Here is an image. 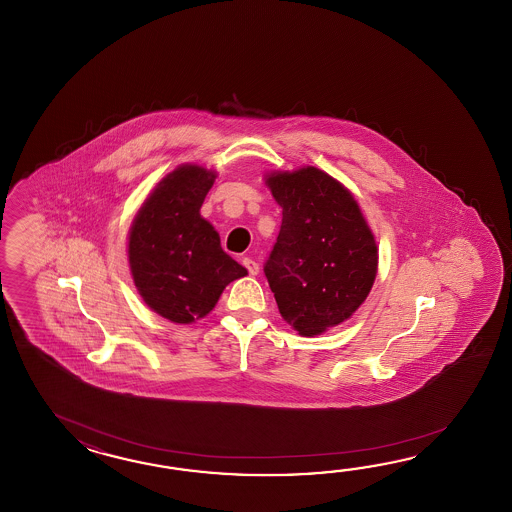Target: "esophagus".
I'll list each match as a JSON object with an SVG mask.
<instances>
[{
  "mask_svg": "<svg viewBox=\"0 0 512 512\" xmlns=\"http://www.w3.org/2000/svg\"><path fill=\"white\" fill-rule=\"evenodd\" d=\"M243 265H245V269H247L252 276H256V274L260 272V265H258L256 261L251 260V258H243Z\"/></svg>",
  "mask_w": 512,
  "mask_h": 512,
  "instance_id": "esophagus-1",
  "label": "esophagus"
}]
</instances>
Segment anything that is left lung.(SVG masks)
I'll return each instance as SVG.
<instances>
[{"mask_svg": "<svg viewBox=\"0 0 512 512\" xmlns=\"http://www.w3.org/2000/svg\"><path fill=\"white\" fill-rule=\"evenodd\" d=\"M282 229L265 276L283 320L302 337L346 322L368 298L379 247L357 199L316 166L265 175Z\"/></svg>", "mask_w": 512, "mask_h": 512, "instance_id": "left-lung-1", "label": "left lung"}]
</instances>
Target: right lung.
I'll use <instances>...</instances> for the list:
<instances>
[{
  "instance_id": "obj_1",
  "label": "right lung",
  "mask_w": 512,
  "mask_h": 512,
  "mask_svg": "<svg viewBox=\"0 0 512 512\" xmlns=\"http://www.w3.org/2000/svg\"><path fill=\"white\" fill-rule=\"evenodd\" d=\"M218 177L201 164H179L144 199L128 232L131 278L157 315L175 324L207 316L247 269L221 249L218 230L199 214Z\"/></svg>"
}]
</instances>
